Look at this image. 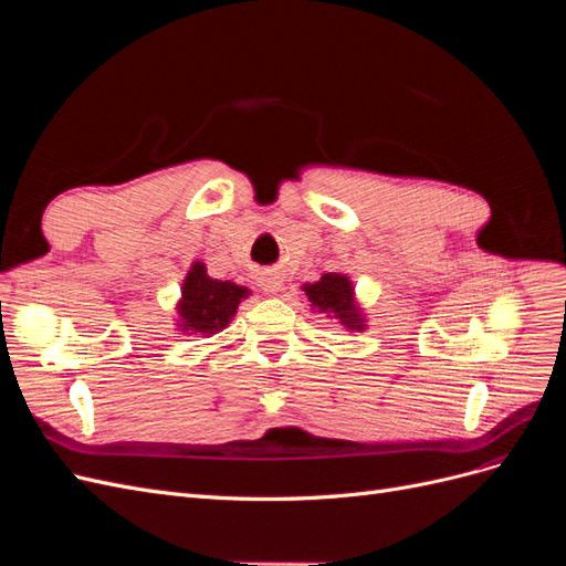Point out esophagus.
<instances>
[{"instance_id": "obj_1", "label": "esophagus", "mask_w": 566, "mask_h": 566, "mask_svg": "<svg viewBox=\"0 0 566 566\" xmlns=\"http://www.w3.org/2000/svg\"><path fill=\"white\" fill-rule=\"evenodd\" d=\"M260 287L264 290L266 295H276V293H281V287H283L281 273H276V271H266V273H262V276H260Z\"/></svg>"}]
</instances>
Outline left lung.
<instances>
[{"label": "left lung", "instance_id": "obj_1", "mask_svg": "<svg viewBox=\"0 0 566 566\" xmlns=\"http://www.w3.org/2000/svg\"><path fill=\"white\" fill-rule=\"evenodd\" d=\"M354 287V281L342 271L323 273L318 281L302 285L314 314L335 321L347 333H364L368 328V314L358 302Z\"/></svg>", "mask_w": 566, "mask_h": 566}]
</instances>
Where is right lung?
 <instances>
[{
    "mask_svg": "<svg viewBox=\"0 0 566 566\" xmlns=\"http://www.w3.org/2000/svg\"><path fill=\"white\" fill-rule=\"evenodd\" d=\"M252 290L233 281L212 279L205 262H191L181 281V295L175 304L177 328L181 335L212 337L233 321L238 306Z\"/></svg>",
    "mask_w": 566,
    "mask_h": 566,
    "instance_id": "obj_1",
    "label": "right lung"
}]
</instances>
